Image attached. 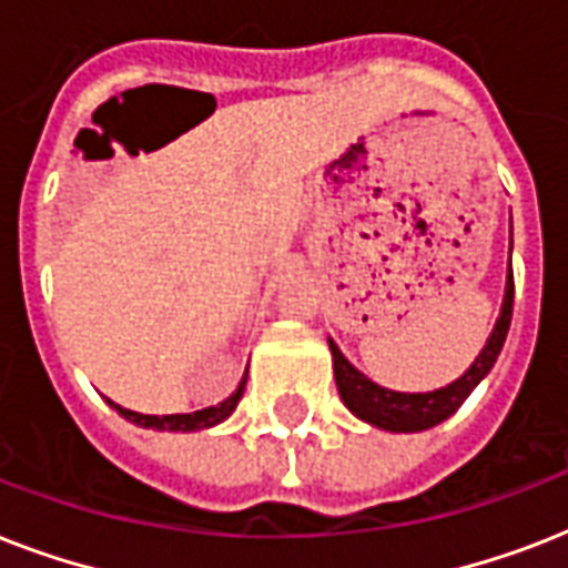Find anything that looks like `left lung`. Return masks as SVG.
<instances>
[{
    "label": "left lung",
    "mask_w": 568,
    "mask_h": 568,
    "mask_svg": "<svg viewBox=\"0 0 568 568\" xmlns=\"http://www.w3.org/2000/svg\"><path fill=\"white\" fill-rule=\"evenodd\" d=\"M510 250H513V226H510ZM513 318V267H507V285H504V303L495 321L493 333L486 338L484 351L475 356V363L468 365V372L457 377L454 383L433 392H392L386 386H377L374 379L365 377L359 368L347 363V356L338 351L333 338L329 354H333V374H336L338 395L345 406L359 418V422L379 427L388 433H422L430 430L436 424L457 413L463 400L477 388V383L493 372L495 359L501 354L504 338L510 329Z\"/></svg>",
    "instance_id": "left-lung-1"
}]
</instances>
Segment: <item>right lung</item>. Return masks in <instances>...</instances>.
<instances>
[{
	"label": "right lung",
	"instance_id": "right-lung-1",
	"mask_svg": "<svg viewBox=\"0 0 568 568\" xmlns=\"http://www.w3.org/2000/svg\"><path fill=\"white\" fill-rule=\"evenodd\" d=\"M244 386H247V372L241 377L239 388L232 392L226 400L214 406H205V409H196V413H176V415H144L135 413V409H126V406L114 404L109 400L114 409H118L126 422L138 424V427H146V430H164V433H194V430H205V427H214V424L226 422L232 413H235V406H239L241 395H244Z\"/></svg>",
	"mask_w": 568,
	"mask_h": 568
}]
</instances>
